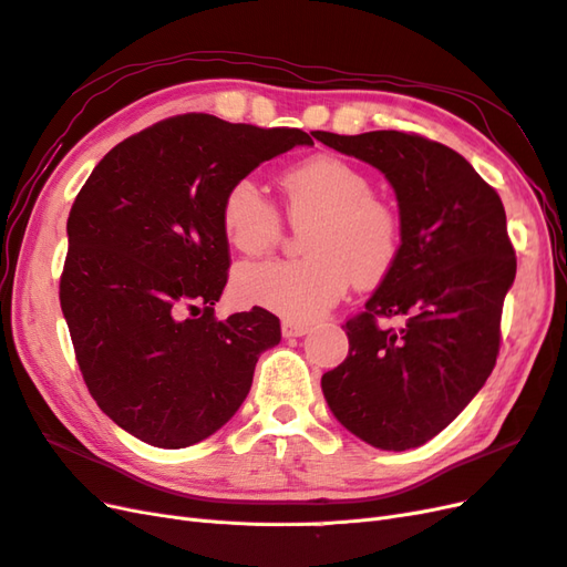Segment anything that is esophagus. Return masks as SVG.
<instances>
[{
  "label": "esophagus",
  "instance_id": "34e87169",
  "mask_svg": "<svg viewBox=\"0 0 567 567\" xmlns=\"http://www.w3.org/2000/svg\"><path fill=\"white\" fill-rule=\"evenodd\" d=\"M281 333H284V338H300L305 333H310V326L300 323V321H284Z\"/></svg>",
  "mask_w": 567,
  "mask_h": 567
}]
</instances>
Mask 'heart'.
Returning a JSON list of instances; mask_svg holds the SVG:
<instances>
[{"label": "heart", "mask_w": 567, "mask_h": 567, "mask_svg": "<svg viewBox=\"0 0 567 567\" xmlns=\"http://www.w3.org/2000/svg\"><path fill=\"white\" fill-rule=\"evenodd\" d=\"M286 215L305 227V260H269L236 269L241 302L286 319H315L342 298L352 277L379 284L400 252V215L371 194V179L357 165L319 156L281 177ZM221 231L244 255H262L279 244L284 225L274 203L252 177L236 179L221 200Z\"/></svg>", "instance_id": "obj_1"}]
</instances>
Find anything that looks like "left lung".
Wrapping results in <instances>:
<instances>
[{"label": "left lung", "instance_id": "1", "mask_svg": "<svg viewBox=\"0 0 567 567\" xmlns=\"http://www.w3.org/2000/svg\"><path fill=\"white\" fill-rule=\"evenodd\" d=\"M315 140L381 169L400 205V252L346 323V362L321 375L333 416L371 447L404 452L444 431L485 385L516 250L499 194L450 146L398 130ZM379 316H400L381 330Z\"/></svg>", "mask_w": 567, "mask_h": 567}]
</instances>
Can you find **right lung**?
<instances>
[{
    "instance_id": "add662e5",
    "label": "right lung",
    "mask_w": 567,
    "mask_h": 567,
    "mask_svg": "<svg viewBox=\"0 0 567 567\" xmlns=\"http://www.w3.org/2000/svg\"><path fill=\"white\" fill-rule=\"evenodd\" d=\"M296 127L161 120L111 148L68 215L61 310L99 409L161 450L210 437L244 404L257 357L279 346L262 307L219 321L229 186L293 146Z\"/></svg>"
}]
</instances>
